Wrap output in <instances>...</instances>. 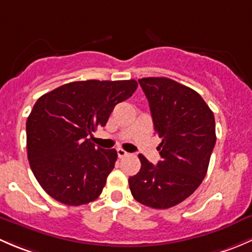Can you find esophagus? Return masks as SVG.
<instances>
[{
	"label": "esophagus",
	"instance_id": "1",
	"mask_svg": "<svg viewBox=\"0 0 252 252\" xmlns=\"http://www.w3.org/2000/svg\"><path fill=\"white\" fill-rule=\"evenodd\" d=\"M116 152H118V157L120 158H125V157H127V155H128V153L126 152V150H124L123 148H118V149H116Z\"/></svg>",
	"mask_w": 252,
	"mask_h": 252
}]
</instances>
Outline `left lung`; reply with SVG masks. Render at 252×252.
<instances>
[{"label":"left lung","instance_id":"8db88e82","mask_svg":"<svg viewBox=\"0 0 252 252\" xmlns=\"http://www.w3.org/2000/svg\"><path fill=\"white\" fill-rule=\"evenodd\" d=\"M161 138L157 165L143 155L141 170L128 178L138 203L168 209L182 203L203 182L216 143L215 116L201 95L167 77L138 80Z\"/></svg>","mask_w":252,"mask_h":252}]
</instances>
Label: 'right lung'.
I'll return each mask as SVG.
<instances>
[{"label": "right lung", "instance_id": "1", "mask_svg": "<svg viewBox=\"0 0 252 252\" xmlns=\"http://www.w3.org/2000/svg\"><path fill=\"white\" fill-rule=\"evenodd\" d=\"M136 80L75 81L41 95L27 120L28 159L46 193L79 206L102 193L118 153L92 143L118 103L137 90Z\"/></svg>", "mask_w": 252, "mask_h": 252}]
</instances>
